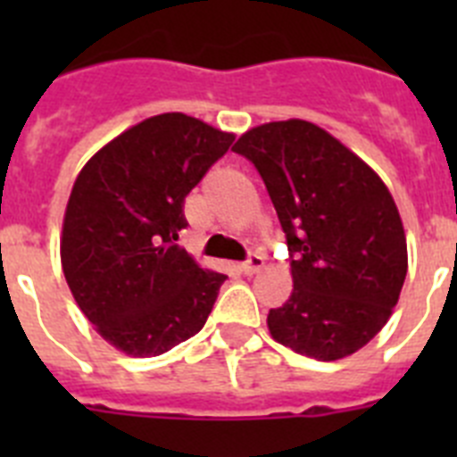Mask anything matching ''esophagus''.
Listing matches in <instances>:
<instances>
[{
  "label": "esophagus",
  "instance_id": "1",
  "mask_svg": "<svg viewBox=\"0 0 457 457\" xmlns=\"http://www.w3.org/2000/svg\"><path fill=\"white\" fill-rule=\"evenodd\" d=\"M261 268H263V256H258V253H249L247 261H245V263L240 265V270L245 274H247V277L256 274Z\"/></svg>",
  "mask_w": 457,
  "mask_h": 457
}]
</instances>
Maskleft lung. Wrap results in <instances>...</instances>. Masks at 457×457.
<instances>
[{"label": "left lung", "instance_id": "left-lung-1", "mask_svg": "<svg viewBox=\"0 0 457 457\" xmlns=\"http://www.w3.org/2000/svg\"><path fill=\"white\" fill-rule=\"evenodd\" d=\"M263 179L286 233L293 293L270 309L274 341L334 361L386 325L407 274L403 221L386 185L318 125H258L233 146Z\"/></svg>", "mask_w": 457, "mask_h": 457}]
</instances>
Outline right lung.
I'll return each instance as SVG.
<instances>
[{
    "label": "right lung",
    "mask_w": 457,
    "mask_h": 457,
    "mask_svg": "<svg viewBox=\"0 0 457 457\" xmlns=\"http://www.w3.org/2000/svg\"><path fill=\"white\" fill-rule=\"evenodd\" d=\"M236 137L192 116L141 120L79 171L63 217L62 265L100 337L155 357L208 320L226 274L194 263L179 236L185 196Z\"/></svg>",
    "instance_id": "add662e5"
}]
</instances>
